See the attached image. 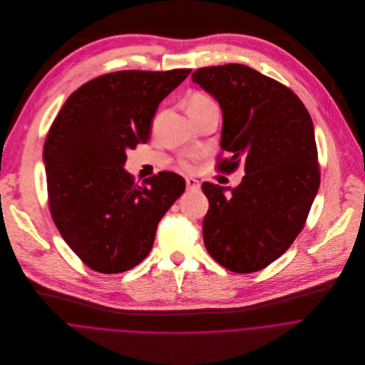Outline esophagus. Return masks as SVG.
<instances>
[{"label":"esophagus","mask_w":365,"mask_h":365,"mask_svg":"<svg viewBox=\"0 0 365 365\" xmlns=\"http://www.w3.org/2000/svg\"><path fill=\"white\" fill-rule=\"evenodd\" d=\"M185 182H187V190H190V191H198L201 187L200 181H197L195 178H187Z\"/></svg>","instance_id":"34e87169"}]
</instances>
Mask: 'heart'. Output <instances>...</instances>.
Returning a JSON list of instances; mask_svg holds the SVG:
<instances>
[{"instance_id": "b5f03b06", "label": "heart", "mask_w": 365, "mask_h": 365, "mask_svg": "<svg viewBox=\"0 0 365 365\" xmlns=\"http://www.w3.org/2000/svg\"><path fill=\"white\" fill-rule=\"evenodd\" d=\"M210 108H217L215 100L204 91H194L188 98V113H198ZM194 156L181 157L178 160V165L185 171L194 170Z\"/></svg>"}]
</instances>
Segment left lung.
<instances>
[{"mask_svg": "<svg viewBox=\"0 0 365 365\" xmlns=\"http://www.w3.org/2000/svg\"><path fill=\"white\" fill-rule=\"evenodd\" d=\"M192 81L222 108L220 146L229 156H217L216 171L246 173L230 195L202 184L205 247L233 272L260 271L301 233L320 185L311 115L291 88L245 64L202 67Z\"/></svg>", "mask_w": 365, "mask_h": 365, "instance_id": "left-lung-1", "label": "left lung"}]
</instances>
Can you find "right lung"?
<instances>
[{"label":"right lung","instance_id":"right-lung-1","mask_svg":"<svg viewBox=\"0 0 365 365\" xmlns=\"http://www.w3.org/2000/svg\"><path fill=\"white\" fill-rule=\"evenodd\" d=\"M190 73L103 74L74 91L53 120L43 146L51 215L70 249L97 272H123L145 260L160 219L185 190L171 171L138 184L123 164L128 149L149 140L158 104Z\"/></svg>","mask_w":365,"mask_h":365}]
</instances>
